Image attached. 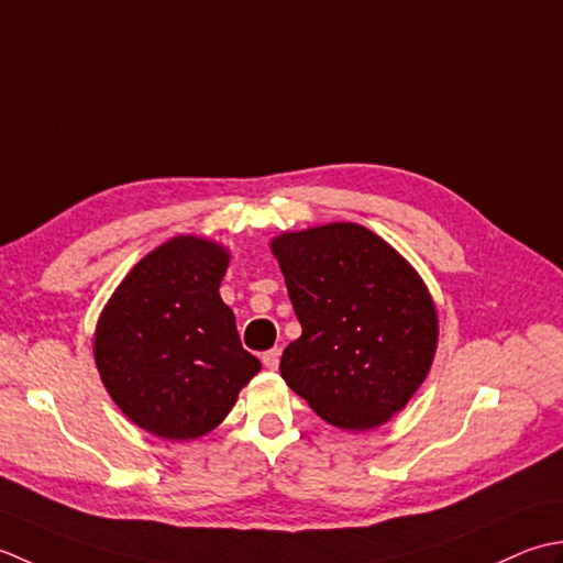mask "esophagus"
<instances>
[{"mask_svg":"<svg viewBox=\"0 0 563 563\" xmlns=\"http://www.w3.org/2000/svg\"><path fill=\"white\" fill-rule=\"evenodd\" d=\"M279 357H282V350L279 347H272L267 352H262V362H265V366H267V369H272V372L279 366Z\"/></svg>","mask_w":563,"mask_h":563,"instance_id":"1","label":"esophagus"}]
</instances>
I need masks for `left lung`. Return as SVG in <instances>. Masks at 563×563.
I'll return each instance as SVG.
<instances>
[{
    "label": "left lung",
    "mask_w": 563,
    "mask_h": 563,
    "mask_svg": "<svg viewBox=\"0 0 563 563\" xmlns=\"http://www.w3.org/2000/svg\"><path fill=\"white\" fill-rule=\"evenodd\" d=\"M272 252L303 328L282 354V378L330 426H384L426 382L438 347L428 286L357 223L284 233Z\"/></svg>",
    "instance_id": "1"
}]
</instances>
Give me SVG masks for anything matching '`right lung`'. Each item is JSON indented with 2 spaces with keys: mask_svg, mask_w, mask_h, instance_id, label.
<instances>
[{
  "mask_svg": "<svg viewBox=\"0 0 563 563\" xmlns=\"http://www.w3.org/2000/svg\"><path fill=\"white\" fill-rule=\"evenodd\" d=\"M228 250L177 235L129 272L99 316L95 360L125 418L165 440H197L235 406L262 364L223 303Z\"/></svg>",
  "mask_w": 563,
  "mask_h": 563,
  "instance_id": "right-lung-1",
  "label": "right lung"
}]
</instances>
